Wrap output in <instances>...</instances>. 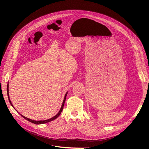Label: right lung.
Wrapping results in <instances>:
<instances>
[{"label":"right lung","mask_w":149,"mask_h":149,"mask_svg":"<svg viewBox=\"0 0 149 149\" xmlns=\"http://www.w3.org/2000/svg\"><path fill=\"white\" fill-rule=\"evenodd\" d=\"M7 93H8V96L9 101V102H10V105H11L12 106V107L14 108L13 104H12V102H11V101H10V98H9V83H8V85H7ZM67 94H68V91L67 92V93H66V94H65V95L64 98H63V102H62V105H61V109H60V110H59V112L58 113V114H57L56 116H54L53 117H52V118H49V119L45 120H39V121H36V120H33L29 119V118H27V117H25V116H22V115H21L20 114V115L22 116V117H23L25 120H28V121H30V122H31V123H33V124H45V123H47L50 122V121H52V120H54L56 119V118H58V117H59V116L61 114V112H62V110H63V105H64V104H65V100H66V97H67Z\"/></svg>","instance_id":"obj_1"}]
</instances>
